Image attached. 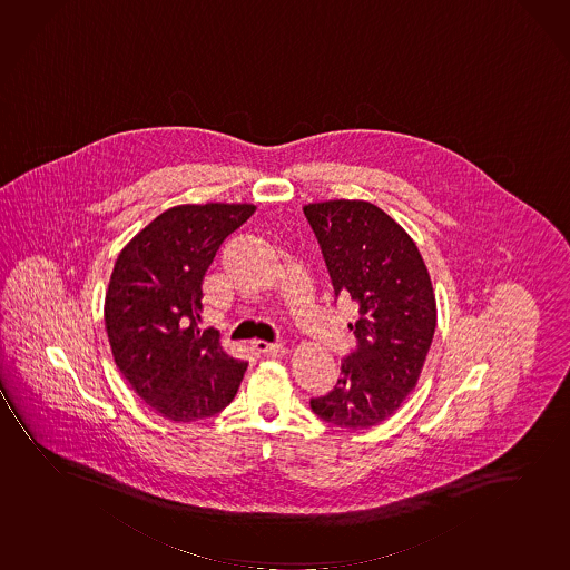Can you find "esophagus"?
I'll list each match as a JSON object with an SVG mask.
<instances>
[{"mask_svg":"<svg viewBox=\"0 0 570 570\" xmlns=\"http://www.w3.org/2000/svg\"><path fill=\"white\" fill-rule=\"evenodd\" d=\"M253 350L258 353H286L282 343L253 342Z\"/></svg>","mask_w":570,"mask_h":570,"instance_id":"1","label":"esophagus"}]
</instances>
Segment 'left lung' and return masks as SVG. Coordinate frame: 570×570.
Listing matches in <instances>:
<instances>
[{
    "label": "left lung",
    "mask_w": 570,
    "mask_h": 570,
    "mask_svg": "<svg viewBox=\"0 0 570 570\" xmlns=\"http://www.w3.org/2000/svg\"><path fill=\"white\" fill-rule=\"evenodd\" d=\"M307 223L322 246L335 298H351L357 347L337 385L309 401L322 421L371 429L401 409L419 383L436 330V299L414 240L377 205L357 199L309 203Z\"/></svg>",
    "instance_id": "left-lung-1"
}]
</instances>
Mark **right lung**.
Returning a JSON list of instances; mask_svg holds the SVG:
<instances>
[{
    "instance_id": "right-lung-1",
    "label": "right lung",
    "mask_w": 570,
    "mask_h": 570,
    "mask_svg": "<svg viewBox=\"0 0 570 570\" xmlns=\"http://www.w3.org/2000/svg\"><path fill=\"white\" fill-rule=\"evenodd\" d=\"M254 210L248 203L177 205L118 254L105 299L112 357L131 391L167 421L209 419L245 377L248 363L230 357L219 335L197 322L205 272Z\"/></svg>"
}]
</instances>
